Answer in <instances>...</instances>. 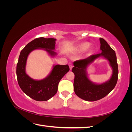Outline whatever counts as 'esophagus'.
I'll list each match as a JSON object with an SVG mask.
<instances>
[{"label":"esophagus","mask_w":132,"mask_h":132,"mask_svg":"<svg viewBox=\"0 0 132 132\" xmlns=\"http://www.w3.org/2000/svg\"><path fill=\"white\" fill-rule=\"evenodd\" d=\"M69 68H70V70L73 68V64L71 63H69Z\"/></svg>","instance_id":"esophagus-1"}]
</instances>
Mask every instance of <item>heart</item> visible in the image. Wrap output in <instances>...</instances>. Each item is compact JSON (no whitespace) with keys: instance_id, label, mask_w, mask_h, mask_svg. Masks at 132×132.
Listing matches in <instances>:
<instances>
[{"instance_id":"b5f03b06","label":"heart","mask_w":132,"mask_h":132,"mask_svg":"<svg viewBox=\"0 0 132 132\" xmlns=\"http://www.w3.org/2000/svg\"><path fill=\"white\" fill-rule=\"evenodd\" d=\"M90 46V44L89 42H84L79 45L77 48V51L79 52H82L86 51L89 48Z\"/></svg>"}]
</instances>
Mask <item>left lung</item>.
Segmentation results:
<instances>
[{
    "label": "left lung",
    "mask_w": 132,
    "mask_h": 132,
    "mask_svg": "<svg viewBox=\"0 0 132 132\" xmlns=\"http://www.w3.org/2000/svg\"><path fill=\"white\" fill-rule=\"evenodd\" d=\"M101 53L91 55L88 58L78 60L74 62L72 72L75 75L74 90L78 97L85 101H95L100 100L109 94L116 85L118 77V68L115 51L102 38H100ZM100 57L109 61L113 72L110 79L104 83L96 85L87 77L86 68L95 59Z\"/></svg>",
    "instance_id": "8db88e82"
}]
</instances>
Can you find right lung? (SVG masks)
Returning a JSON list of instances; mask_svg holds the SVG:
<instances>
[{
  "mask_svg": "<svg viewBox=\"0 0 132 132\" xmlns=\"http://www.w3.org/2000/svg\"><path fill=\"white\" fill-rule=\"evenodd\" d=\"M56 39L39 37L32 41L21 51L16 66L18 84L22 91L28 96L38 101H46L54 96L58 90L61 79L69 71L68 65H55L47 77L40 80L31 78L26 73L27 57L32 51L36 49L46 50L52 57L57 53L55 49Z\"/></svg>",
  "mask_w": 132,
  "mask_h": 132,
  "instance_id": "obj_1",
  "label": "right lung"
}]
</instances>
